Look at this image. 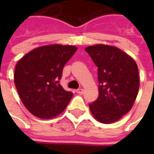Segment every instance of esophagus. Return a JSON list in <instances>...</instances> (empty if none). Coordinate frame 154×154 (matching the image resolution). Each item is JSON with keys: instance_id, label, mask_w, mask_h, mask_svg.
<instances>
[{"instance_id": "1", "label": "esophagus", "mask_w": 154, "mask_h": 154, "mask_svg": "<svg viewBox=\"0 0 154 154\" xmlns=\"http://www.w3.org/2000/svg\"><path fill=\"white\" fill-rule=\"evenodd\" d=\"M83 91H84V90H83L82 88H79V89H77V90H76V92L81 94V93H83Z\"/></svg>"}]
</instances>
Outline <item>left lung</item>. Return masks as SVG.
I'll use <instances>...</instances> for the list:
<instances>
[{
    "mask_svg": "<svg viewBox=\"0 0 154 154\" xmlns=\"http://www.w3.org/2000/svg\"><path fill=\"white\" fill-rule=\"evenodd\" d=\"M86 51L98 67V98L89 104L91 113L104 124L118 121L132 109L140 87L138 67L115 46L94 45Z\"/></svg>",
    "mask_w": 154,
    "mask_h": 154,
    "instance_id": "obj_1",
    "label": "left lung"
}]
</instances>
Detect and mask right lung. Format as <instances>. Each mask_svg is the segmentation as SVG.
<instances>
[{
	"label": "right lung",
	"instance_id": "right-lung-1",
	"mask_svg": "<svg viewBox=\"0 0 154 154\" xmlns=\"http://www.w3.org/2000/svg\"><path fill=\"white\" fill-rule=\"evenodd\" d=\"M74 45L40 46L20 58L14 69V80L21 101L33 116L49 119L66 109L73 92L59 84L64 65L73 56Z\"/></svg>",
	"mask_w": 154,
	"mask_h": 154
}]
</instances>
